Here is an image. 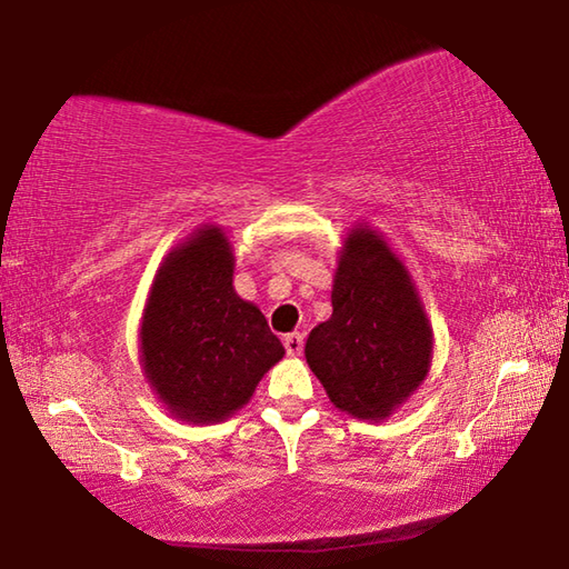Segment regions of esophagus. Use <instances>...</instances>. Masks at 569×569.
Returning a JSON list of instances; mask_svg holds the SVG:
<instances>
[{
  "label": "esophagus",
  "instance_id": "34e87169",
  "mask_svg": "<svg viewBox=\"0 0 569 569\" xmlns=\"http://www.w3.org/2000/svg\"><path fill=\"white\" fill-rule=\"evenodd\" d=\"M283 346H286V353L288 356H301L303 351V333H288L283 339Z\"/></svg>",
  "mask_w": 569,
  "mask_h": 569
}]
</instances>
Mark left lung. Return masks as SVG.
Returning a JSON list of instances; mask_svg holds the SVG:
<instances>
[{"instance_id": "1", "label": "left lung", "mask_w": 569, "mask_h": 569, "mask_svg": "<svg viewBox=\"0 0 569 569\" xmlns=\"http://www.w3.org/2000/svg\"><path fill=\"white\" fill-rule=\"evenodd\" d=\"M333 313L306 341V361L336 409L381 421L429 373L435 333L397 253L369 226L343 240Z\"/></svg>"}]
</instances>
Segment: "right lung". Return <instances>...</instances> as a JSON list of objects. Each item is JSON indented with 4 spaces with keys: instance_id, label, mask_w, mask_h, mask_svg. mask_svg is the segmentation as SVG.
<instances>
[{
    "instance_id": "1",
    "label": "right lung",
    "mask_w": 569,
    "mask_h": 569,
    "mask_svg": "<svg viewBox=\"0 0 569 569\" xmlns=\"http://www.w3.org/2000/svg\"><path fill=\"white\" fill-rule=\"evenodd\" d=\"M233 266L228 236L203 226L170 250L150 288L140 326L142 369L182 421L228 419L286 353L261 308L236 293Z\"/></svg>"
}]
</instances>
